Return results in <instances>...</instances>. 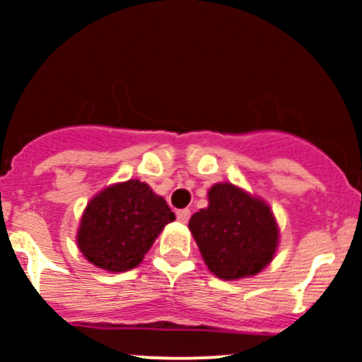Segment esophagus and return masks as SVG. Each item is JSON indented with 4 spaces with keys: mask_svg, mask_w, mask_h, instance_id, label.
<instances>
[{
    "mask_svg": "<svg viewBox=\"0 0 362 362\" xmlns=\"http://www.w3.org/2000/svg\"><path fill=\"white\" fill-rule=\"evenodd\" d=\"M189 217H191V210H189V209L177 210V219L180 221V223H187Z\"/></svg>",
    "mask_w": 362,
    "mask_h": 362,
    "instance_id": "esophagus-1",
    "label": "esophagus"
}]
</instances>
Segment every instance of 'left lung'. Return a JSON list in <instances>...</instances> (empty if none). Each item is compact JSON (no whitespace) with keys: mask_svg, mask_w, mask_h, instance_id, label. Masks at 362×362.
I'll use <instances>...</instances> for the list:
<instances>
[{"mask_svg":"<svg viewBox=\"0 0 362 362\" xmlns=\"http://www.w3.org/2000/svg\"><path fill=\"white\" fill-rule=\"evenodd\" d=\"M189 230L210 272L226 281L262 272L279 242L270 206L230 182L210 187L209 206L191 217Z\"/></svg>","mask_w":362,"mask_h":362,"instance_id":"1","label":"left lung"}]
</instances>
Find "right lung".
<instances>
[{
  "label": "right lung",
  "instance_id": "add662e5",
  "mask_svg": "<svg viewBox=\"0 0 362 362\" xmlns=\"http://www.w3.org/2000/svg\"><path fill=\"white\" fill-rule=\"evenodd\" d=\"M175 214L148 184L127 180L93 196L77 230L84 258L110 272H125L143 262L157 235Z\"/></svg>",
  "mask_w": 362,
  "mask_h": 362
}]
</instances>
